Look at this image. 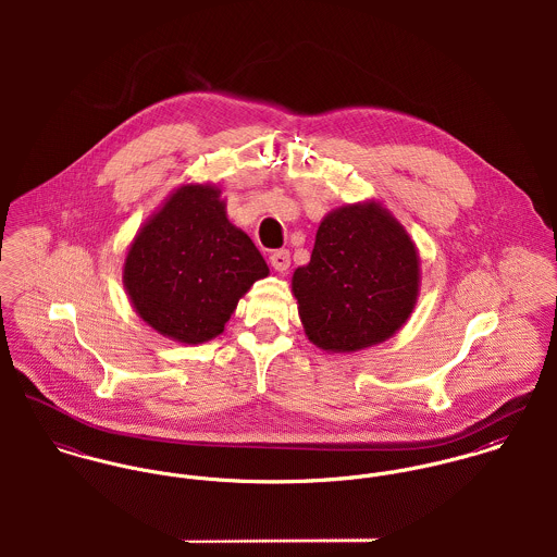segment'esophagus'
I'll use <instances>...</instances> for the list:
<instances>
[{"label": "esophagus", "instance_id": "obj_1", "mask_svg": "<svg viewBox=\"0 0 557 557\" xmlns=\"http://www.w3.org/2000/svg\"><path fill=\"white\" fill-rule=\"evenodd\" d=\"M292 263V257H289V250H274L270 252V265L276 270V272H285Z\"/></svg>", "mask_w": 557, "mask_h": 557}]
</instances>
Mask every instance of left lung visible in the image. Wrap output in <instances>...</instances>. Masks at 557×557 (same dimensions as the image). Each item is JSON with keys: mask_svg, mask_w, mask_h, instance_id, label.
Listing matches in <instances>:
<instances>
[{"mask_svg": "<svg viewBox=\"0 0 557 557\" xmlns=\"http://www.w3.org/2000/svg\"><path fill=\"white\" fill-rule=\"evenodd\" d=\"M292 294L309 341L354 354L395 336L420 296V252L375 199L345 203L319 223L311 261L296 268Z\"/></svg>", "mask_w": 557, "mask_h": 557, "instance_id": "1", "label": "left lung"}]
</instances>
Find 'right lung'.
<instances>
[{
  "mask_svg": "<svg viewBox=\"0 0 557 557\" xmlns=\"http://www.w3.org/2000/svg\"><path fill=\"white\" fill-rule=\"evenodd\" d=\"M268 274L252 239L227 219L223 190L210 182L171 190L135 234L122 265L135 313L184 345L223 334L239 298Z\"/></svg>",
  "mask_w": 557,
  "mask_h": 557,
  "instance_id": "obj_1",
  "label": "right lung"
}]
</instances>
